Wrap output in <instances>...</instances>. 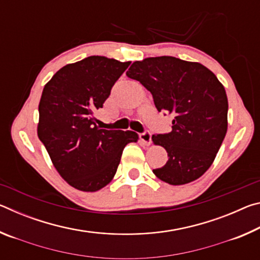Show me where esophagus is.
<instances>
[{
	"mask_svg": "<svg viewBox=\"0 0 260 260\" xmlns=\"http://www.w3.org/2000/svg\"><path fill=\"white\" fill-rule=\"evenodd\" d=\"M140 140L146 144V146H149L151 143V133L150 132H143V133L140 134Z\"/></svg>",
	"mask_w": 260,
	"mask_h": 260,
	"instance_id": "esophagus-1",
	"label": "esophagus"
}]
</instances>
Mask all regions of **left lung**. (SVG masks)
Returning <instances> with one entry per match:
<instances>
[{
  "mask_svg": "<svg viewBox=\"0 0 260 260\" xmlns=\"http://www.w3.org/2000/svg\"><path fill=\"white\" fill-rule=\"evenodd\" d=\"M126 74L150 91L158 111L174 116L170 133L152 135L169 156L152 172L173 186L202 177L227 133L228 101L221 82L204 65L172 56L134 61Z\"/></svg>",
  "mask_w": 260,
  "mask_h": 260,
  "instance_id": "1",
  "label": "left lung"
}]
</instances>
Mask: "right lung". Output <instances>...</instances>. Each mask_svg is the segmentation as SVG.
<instances>
[{
  "mask_svg": "<svg viewBox=\"0 0 260 260\" xmlns=\"http://www.w3.org/2000/svg\"><path fill=\"white\" fill-rule=\"evenodd\" d=\"M129 64L89 56L65 65L43 88L38 136L60 177L79 190L107 186L126 144L139 139L132 131L100 128L94 117Z\"/></svg>",
  "mask_w": 260,
  "mask_h": 260,
  "instance_id": "add662e5",
  "label": "right lung"
}]
</instances>
